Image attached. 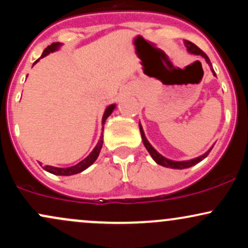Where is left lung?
<instances>
[{
  "instance_id": "8db88e82",
  "label": "left lung",
  "mask_w": 248,
  "mask_h": 248,
  "mask_svg": "<svg viewBox=\"0 0 248 248\" xmlns=\"http://www.w3.org/2000/svg\"><path fill=\"white\" fill-rule=\"evenodd\" d=\"M186 47H187V51H189L190 53H193V55L202 56V57H203V58H205V61H206L207 64H209L210 66H211V62H210L209 57L206 56V53L204 52V51H202L201 49H199L197 45H195V44H193V43L189 42V41L186 42ZM211 70H212L213 75L216 76V73H215V71H213L212 66H211ZM140 132H141L142 141H143L144 147H146V149L148 150V152H149L150 155H152V157L154 158V161H155L157 164H160V166L166 167V168H172V169H186V168H190V167L195 166V164L199 163V162H201L202 160H204V158H205L206 156L209 155L210 152H211V149H212V148H211V149H210L209 152H206L205 154H204V155L199 156V157H197V158H193V160L183 161V162L171 161V160H168V158H166V157H163V156H162L161 154H158L155 149H154V148L152 147V144H150L149 142H148V140L146 139V136H144L143 129H142L141 124H140Z\"/></svg>"
}]
</instances>
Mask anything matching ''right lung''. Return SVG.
Returning a JSON list of instances; mask_svg holds the SVG:
<instances>
[{
	"label": "right lung",
	"mask_w": 248,
	"mask_h": 248,
	"mask_svg": "<svg viewBox=\"0 0 248 248\" xmlns=\"http://www.w3.org/2000/svg\"><path fill=\"white\" fill-rule=\"evenodd\" d=\"M59 46H61V43H52V44L49 45L46 49L43 51L41 58H43V57H45L46 55H49L50 52L56 51ZM114 108H115V105H110V106H108L106 108V110H105V113H104V116H102V124H105V121H106V119L108 118V116L112 114V112ZM102 138H104V136L101 135L100 141L98 142V144H96L94 149H93V152L91 153L86 158H84L81 162H79L78 164H76V166L69 167V168H55V167H51V166H44L43 168H44L46 171L53 173V175H59V176H70V175H75V173L84 171L85 169H87V168L90 167L91 164H92L93 162L96 160V158H98L99 153H100L101 147H102V142H104L102 141Z\"/></svg>",
	"instance_id": "add662e5"
}]
</instances>
